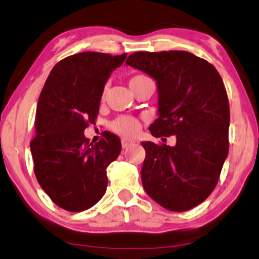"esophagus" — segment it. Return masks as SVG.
<instances>
[{
	"label": "esophagus",
	"instance_id": "esophagus-1",
	"mask_svg": "<svg viewBox=\"0 0 259 259\" xmlns=\"http://www.w3.org/2000/svg\"><path fill=\"white\" fill-rule=\"evenodd\" d=\"M132 143L133 141L128 140V138H122V147H123V148H128Z\"/></svg>",
	"mask_w": 259,
	"mask_h": 259
}]
</instances>
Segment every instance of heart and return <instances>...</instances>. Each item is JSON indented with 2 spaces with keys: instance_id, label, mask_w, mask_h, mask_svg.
Instances as JSON below:
<instances>
[{
  "instance_id": "b5f03b06",
  "label": "heart",
  "mask_w": 259,
  "mask_h": 259,
  "mask_svg": "<svg viewBox=\"0 0 259 259\" xmlns=\"http://www.w3.org/2000/svg\"><path fill=\"white\" fill-rule=\"evenodd\" d=\"M141 77H146V76H133L131 79V81L133 80L141 79ZM111 128H112L115 132L119 133V135L124 136V137H135L141 130V123L137 118L135 117H119L117 119L111 123Z\"/></svg>"
}]
</instances>
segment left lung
I'll return each mask as SVG.
<instances>
[{
	"label": "left lung",
	"mask_w": 259,
	"mask_h": 259,
	"mask_svg": "<svg viewBox=\"0 0 259 259\" xmlns=\"http://www.w3.org/2000/svg\"><path fill=\"white\" fill-rule=\"evenodd\" d=\"M126 64L157 84L152 136H177L173 147L142 142L144 190L168 210H190L212 193L229 154L230 107L221 76L206 60L184 51L137 52Z\"/></svg>",
	"instance_id": "1"
}]
</instances>
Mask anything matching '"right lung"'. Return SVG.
Returning a JSON list of instances; mask_svg holds the SVG:
<instances>
[{
  "mask_svg": "<svg viewBox=\"0 0 259 259\" xmlns=\"http://www.w3.org/2000/svg\"><path fill=\"white\" fill-rule=\"evenodd\" d=\"M126 57L96 52L70 55L52 69L41 90L30 152L38 183L64 210H88L106 191V168L117 159L121 141L105 132L93 144L84 131L99 113L111 73Z\"/></svg>",
  "mask_w": 259,
  "mask_h": 259,
  "instance_id": "1",
  "label": "right lung"
}]
</instances>
